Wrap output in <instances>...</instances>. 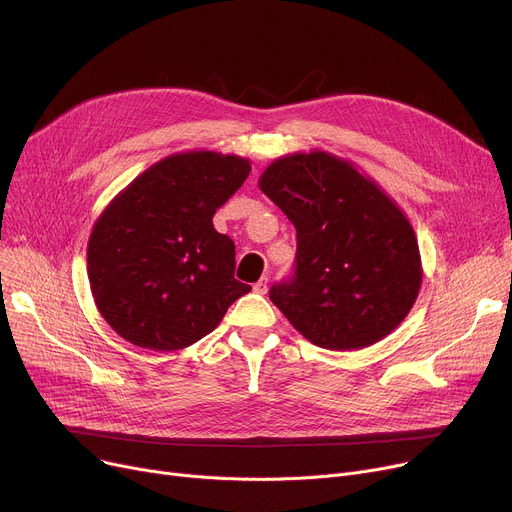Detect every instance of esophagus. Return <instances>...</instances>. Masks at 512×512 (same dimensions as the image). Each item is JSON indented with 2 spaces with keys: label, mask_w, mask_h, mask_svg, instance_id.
Here are the masks:
<instances>
[{
  "label": "esophagus",
  "mask_w": 512,
  "mask_h": 512,
  "mask_svg": "<svg viewBox=\"0 0 512 512\" xmlns=\"http://www.w3.org/2000/svg\"><path fill=\"white\" fill-rule=\"evenodd\" d=\"M254 291H256L258 295H264V293L268 291V279H266V277H262V279L254 285Z\"/></svg>",
  "instance_id": "1"
}]
</instances>
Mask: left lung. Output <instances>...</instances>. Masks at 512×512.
Instances as JSON below:
<instances>
[{
    "label": "left lung",
    "mask_w": 512,
    "mask_h": 512,
    "mask_svg": "<svg viewBox=\"0 0 512 512\" xmlns=\"http://www.w3.org/2000/svg\"><path fill=\"white\" fill-rule=\"evenodd\" d=\"M260 190L297 229L295 277L270 289L291 326L328 350H361L416 303L422 260L398 203L352 162L324 149L277 157Z\"/></svg>",
    "instance_id": "left-lung-1"
}]
</instances>
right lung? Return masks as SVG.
<instances>
[{
    "instance_id": "obj_1",
    "label": "right lung",
    "mask_w": 512,
    "mask_h": 512,
    "mask_svg": "<svg viewBox=\"0 0 512 512\" xmlns=\"http://www.w3.org/2000/svg\"><path fill=\"white\" fill-rule=\"evenodd\" d=\"M250 170L242 155L180 151L106 205L88 240V279L100 316L121 338L160 352L186 348L252 291L233 279V240L213 227Z\"/></svg>"
}]
</instances>
